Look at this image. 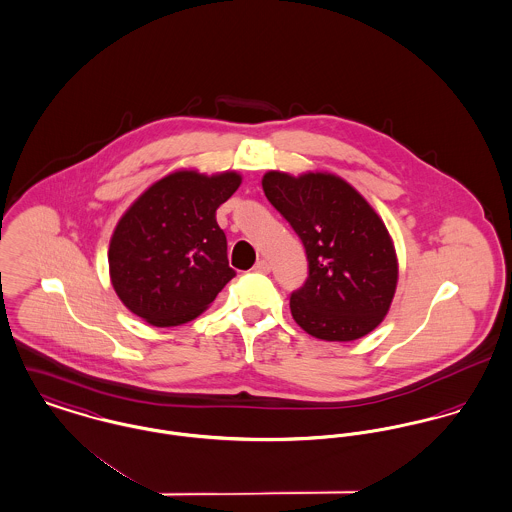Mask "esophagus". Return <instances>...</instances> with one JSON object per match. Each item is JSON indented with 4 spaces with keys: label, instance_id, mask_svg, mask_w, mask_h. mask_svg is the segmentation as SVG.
<instances>
[{
    "label": "esophagus",
    "instance_id": "1",
    "mask_svg": "<svg viewBox=\"0 0 512 512\" xmlns=\"http://www.w3.org/2000/svg\"><path fill=\"white\" fill-rule=\"evenodd\" d=\"M253 269H255L257 273H269V271H271V263H269L267 259H259Z\"/></svg>",
    "mask_w": 512,
    "mask_h": 512
}]
</instances>
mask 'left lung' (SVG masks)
I'll return each instance as SVG.
<instances>
[{"label":"left lung","mask_w":512,"mask_h":512,"mask_svg":"<svg viewBox=\"0 0 512 512\" xmlns=\"http://www.w3.org/2000/svg\"><path fill=\"white\" fill-rule=\"evenodd\" d=\"M263 191L306 249L308 278L290 294L296 323L323 341L368 335L388 314L397 284L384 222L335 175L269 171Z\"/></svg>","instance_id":"8db88e82"}]
</instances>
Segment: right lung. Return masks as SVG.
I'll return each mask as SVG.
<instances>
[{
  "label": "right lung",
  "instance_id": "add662e5",
  "mask_svg": "<svg viewBox=\"0 0 512 512\" xmlns=\"http://www.w3.org/2000/svg\"><path fill=\"white\" fill-rule=\"evenodd\" d=\"M239 183L234 171H177L126 210L111 237L109 269L132 314L156 327L187 323L236 276L216 210Z\"/></svg>",
  "mask_w": 512,
  "mask_h": 512
}]
</instances>
